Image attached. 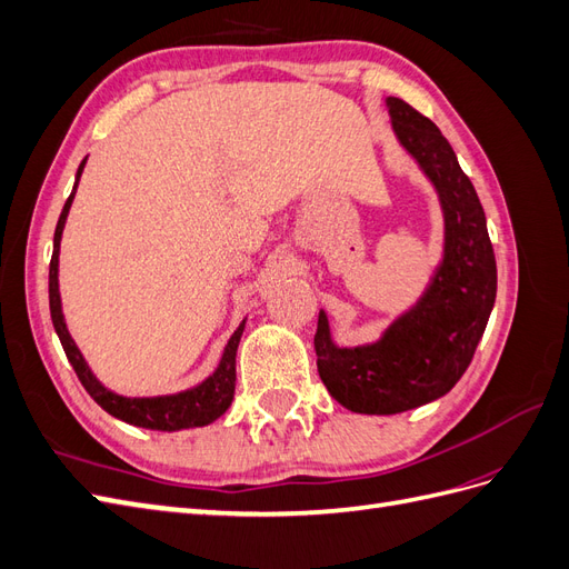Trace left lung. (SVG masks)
Wrapping results in <instances>:
<instances>
[{"label":"left lung","instance_id":"left-lung-1","mask_svg":"<svg viewBox=\"0 0 569 569\" xmlns=\"http://www.w3.org/2000/svg\"><path fill=\"white\" fill-rule=\"evenodd\" d=\"M391 130L425 178L443 216L441 258L418 301L375 341L339 347L327 313L318 316L320 380L353 412L393 416L449 393L468 370L496 301V258L487 216L449 140L399 97H387Z\"/></svg>","mask_w":569,"mask_h":569}]
</instances>
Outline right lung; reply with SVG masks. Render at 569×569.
<instances>
[{"instance_id": "1", "label": "right lung", "mask_w": 569, "mask_h": 569, "mask_svg": "<svg viewBox=\"0 0 569 569\" xmlns=\"http://www.w3.org/2000/svg\"><path fill=\"white\" fill-rule=\"evenodd\" d=\"M84 163H88V157H84L82 163L78 166L73 192L63 203V211L59 216L57 230H54V251H51V263H49V311H51V322H54V330L61 339V347L66 351V358L71 360V366L78 375V380L82 382L84 391H88L92 399L109 412V416L118 420L134 427H144V429H159V432H178V429L211 425L230 408L234 399V380H237L234 358H237V347H239V339H242L247 320L239 322L230 341L226 343V351H222L218 368L206 377L203 382H199L197 387H189L184 391L166 393V396H123V393L111 391L109 387H104L97 380V375L92 372L88 360H84V356L80 353L71 332H68L63 308H61V291H59V251H61V234L66 228V218L76 199V189L84 170Z\"/></svg>"}]
</instances>
